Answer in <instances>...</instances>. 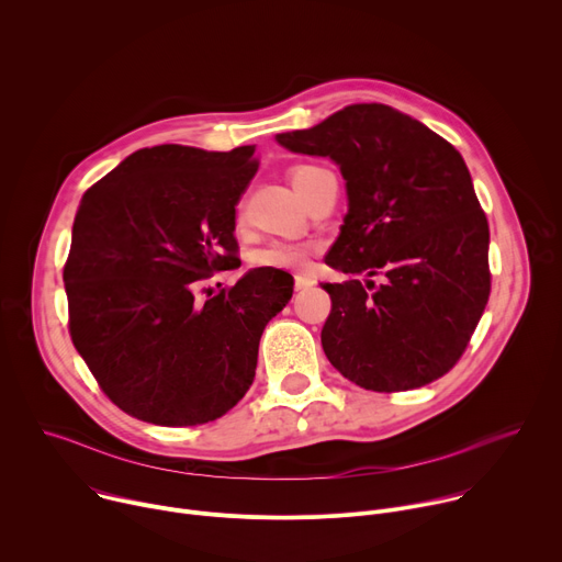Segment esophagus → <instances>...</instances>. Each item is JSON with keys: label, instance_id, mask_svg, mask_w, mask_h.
I'll return each mask as SVG.
<instances>
[{"label": "esophagus", "instance_id": "34e87169", "mask_svg": "<svg viewBox=\"0 0 562 562\" xmlns=\"http://www.w3.org/2000/svg\"><path fill=\"white\" fill-rule=\"evenodd\" d=\"M293 284H295V291H302V289L313 286V284H315V280H313L311 276H306V273H297V276H295V280H293Z\"/></svg>", "mask_w": 562, "mask_h": 562}]
</instances>
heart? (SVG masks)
Here are the masks:
<instances>
[{"label":"heart","instance_id":"obj_1","mask_svg":"<svg viewBox=\"0 0 562 562\" xmlns=\"http://www.w3.org/2000/svg\"><path fill=\"white\" fill-rule=\"evenodd\" d=\"M319 171V167L300 165L291 169V182L297 189V193L304 198L308 178ZM313 245L308 243H286V239H273L267 247L258 249L254 254V265L260 269H286V271H300L308 265V258L313 254Z\"/></svg>","mask_w":562,"mask_h":562}]
</instances>
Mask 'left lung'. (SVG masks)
I'll return each instance as SVG.
<instances>
[{
    "label": "left lung",
    "mask_w": 562,
    "mask_h": 562,
    "mask_svg": "<svg viewBox=\"0 0 562 562\" xmlns=\"http://www.w3.org/2000/svg\"><path fill=\"white\" fill-rule=\"evenodd\" d=\"M276 139L331 157L349 213L325 262L382 282H325L329 362L371 391L425 386L464 353L490 300V224L462 155L418 120L351 104Z\"/></svg>",
    "instance_id": "obj_1"
}]
</instances>
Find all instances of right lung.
<instances>
[{
  "label": "right lung",
  "instance_id": "right-lung-1",
  "mask_svg": "<svg viewBox=\"0 0 562 562\" xmlns=\"http://www.w3.org/2000/svg\"><path fill=\"white\" fill-rule=\"evenodd\" d=\"M254 153L139 148L77 209L68 334L111 403L137 420L195 427L233 409L256 378L267 323L293 295L286 271L254 269L195 297L239 267L235 206L258 171Z\"/></svg>",
  "mask_w": 562,
  "mask_h": 562
}]
</instances>
